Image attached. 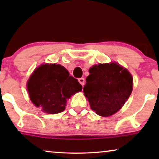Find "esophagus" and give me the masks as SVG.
Masks as SVG:
<instances>
[{
  "label": "esophagus",
  "instance_id": "obj_1",
  "mask_svg": "<svg viewBox=\"0 0 159 159\" xmlns=\"http://www.w3.org/2000/svg\"><path fill=\"white\" fill-rule=\"evenodd\" d=\"M78 81H79L80 83L82 84V87L84 86V82H85V80H84L83 77H81V78H80V79L78 80Z\"/></svg>",
  "mask_w": 159,
  "mask_h": 159
}]
</instances>
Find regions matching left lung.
<instances>
[{
	"label": "left lung",
	"mask_w": 159,
	"mask_h": 159,
	"mask_svg": "<svg viewBox=\"0 0 159 159\" xmlns=\"http://www.w3.org/2000/svg\"><path fill=\"white\" fill-rule=\"evenodd\" d=\"M89 72L83 92L91 108L101 116H111L131 95L132 75L116 63L95 65Z\"/></svg>",
	"instance_id": "1"
}]
</instances>
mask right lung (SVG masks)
Wrapping results in <instances>:
<instances>
[{"instance_id": "add662e5", "label": "right lung", "mask_w": 159, "mask_h": 159, "mask_svg": "<svg viewBox=\"0 0 159 159\" xmlns=\"http://www.w3.org/2000/svg\"><path fill=\"white\" fill-rule=\"evenodd\" d=\"M78 80L60 64H43L34 70L27 82L30 98L43 111L55 114L65 109L67 99L81 91Z\"/></svg>"}]
</instances>
